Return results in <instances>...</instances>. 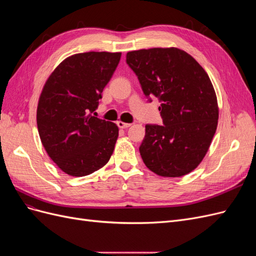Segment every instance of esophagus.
<instances>
[{
    "label": "esophagus",
    "mask_w": 256,
    "mask_h": 256,
    "mask_svg": "<svg viewBox=\"0 0 256 256\" xmlns=\"http://www.w3.org/2000/svg\"><path fill=\"white\" fill-rule=\"evenodd\" d=\"M118 126L120 128H122V129H127L128 127L131 126V124H129V122H124L120 120V122H118Z\"/></svg>",
    "instance_id": "esophagus-1"
}]
</instances>
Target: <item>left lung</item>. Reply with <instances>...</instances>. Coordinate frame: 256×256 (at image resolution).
Instances as JSON below:
<instances>
[{
    "mask_svg": "<svg viewBox=\"0 0 256 256\" xmlns=\"http://www.w3.org/2000/svg\"><path fill=\"white\" fill-rule=\"evenodd\" d=\"M126 62L146 97L160 100L164 125H146L140 154L152 172L180 177L203 160L216 130L219 108L208 74L178 48L128 52Z\"/></svg>",
    "mask_w": 256,
    "mask_h": 256,
    "instance_id": "left-lung-1",
    "label": "left lung"
}]
</instances>
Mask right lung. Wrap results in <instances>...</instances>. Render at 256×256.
Here are the masks:
<instances>
[{
	"instance_id": "obj_1",
	"label": "right lung",
	"mask_w": 256,
	"mask_h": 256,
	"mask_svg": "<svg viewBox=\"0 0 256 256\" xmlns=\"http://www.w3.org/2000/svg\"><path fill=\"white\" fill-rule=\"evenodd\" d=\"M120 52H85L54 69L37 106V128L46 152L66 174L94 173L110 160L118 127L92 116L118 67Z\"/></svg>"
}]
</instances>
